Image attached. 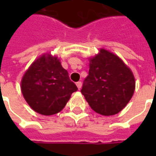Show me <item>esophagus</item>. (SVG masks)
Instances as JSON below:
<instances>
[{"label": "esophagus", "mask_w": 156, "mask_h": 156, "mask_svg": "<svg viewBox=\"0 0 156 156\" xmlns=\"http://www.w3.org/2000/svg\"><path fill=\"white\" fill-rule=\"evenodd\" d=\"M76 85H77V87H78V89H80L81 87H82V82H78V83H76Z\"/></svg>", "instance_id": "34e87169"}]
</instances>
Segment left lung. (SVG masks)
<instances>
[{
    "instance_id": "1",
    "label": "left lung",
    "mask_w": 156,
    "mask_h": 156,
    "mask_svg": "<svg viewBox=\"0 0 156 156\" xmlns=\"http://www.w3.org/2000/svg\"><path fill=\"white\" fill-rule=\"evenodd\" d=\"M90 62L81 92L95 112L104 116L118 113L134 92L133 73L118 56L104 49Z\"/></svg>"
}]
</instances>
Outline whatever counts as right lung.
I'll use <instances>...</instances> for the list:
<instances>
[{
  "label": "right lung",
  "instance_id": "obj_1",
  "mask_svg": "<svg viewBox=\"0 0 156 156\" xmlns=\"http://www.w3.org/2000/svg\"><path fill=\"white\" fill-rule=\"evenodd\" d=\"M21 88L30 108L45 116L61 112L78 90L57 57L51 55L33 62L23 76Z\"/></svg>",
  "mask_w": 156,
  "mask_h": 156
}]
</instances>
